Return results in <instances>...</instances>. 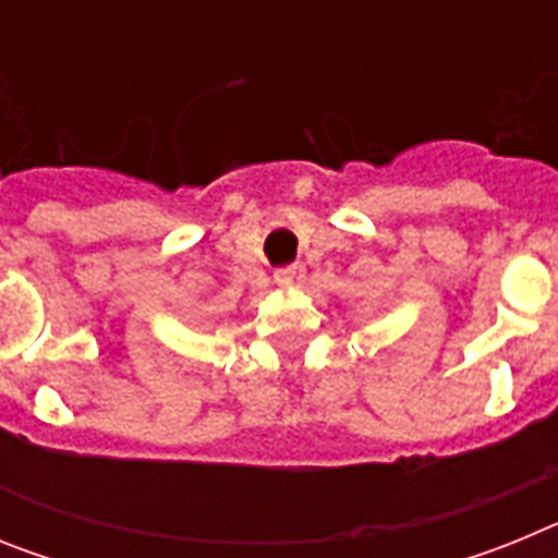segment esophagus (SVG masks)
Listing matches in <instances>:
<instances>
[{
	"label": "esophagus",
	"mask_w": 558,
	"mask_h": 558,
	"mask_svg": "<svg viewBox=\"0 0 558 558\" xmlns=\"http://www.w3.org/2000/svg\"><path fill=\"white\" fill-rule=\"evenodd\" d=\"M299 265H284V268H276L274 270V282L279 284V288H290V284L295 282V276H299Z\"/></svg>",
	"instance_id": "esophagus-1"
}]
</instances>
